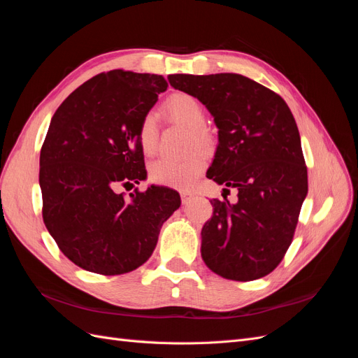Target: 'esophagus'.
Wrapping results in <instances>:
<instances>
[{"instance_id": "esophagus-1", "label": "esophagus", "mask_w": 358, "mask_h": 358, "mask_svg": "<svg viewBox=\"0 0 358 358\" xmlns=\"http://www.w3.org/2000/svg\"><path fill=\"white\" fill-rule=\"evenodd\" d=\"M180 197H182V203L185 204V203H188L194 197V192H191V191H182L180 192Z\"/></svg>"}]
</instances>
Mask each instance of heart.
Instances as JSON below:
<instances>
[{"label":"heart","mask_w":358,"mask_h":358,"mask_svg":"<svg viewBox=\"0 0 358 358\" xmlns=\"http://www.w3.org/2000/svg\"><path fill=\"white\" fill-rule=\"evenodd\" d=\"M166 115L183 127L191 129V148H208L210 134L206 129L208 115L204 106L187 92H178L169 96L164 103ZM138 143L145 155H152L158 145V125L154 113H146L138 125ZM206 169V158L201 154L194 155L185 161L161 158L149 167V178L154 183L164 187L189 188L200 178Z\"/></svg>","instance_id":"1"}]
</instances>
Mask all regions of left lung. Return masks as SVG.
<instances>
[{"mask_svg": "<svg viewBox=\"0 0 358 358\" xmlns=\"http://www.w3.org/2000/svg\"><path fill=\"white\" fill-rule=\"evenodd\" d=\"M169 82L212 113L220 145L208 178L237 189L236 204L210 201L204 263L225 279L263 278L282 262L308 194L294 116L282 96L242 74H170Z\"/></svg>", "mask_w": 358, "mask_h": 358, "instance_id": "8db88e82", "label": "left lung"}]
</instances>
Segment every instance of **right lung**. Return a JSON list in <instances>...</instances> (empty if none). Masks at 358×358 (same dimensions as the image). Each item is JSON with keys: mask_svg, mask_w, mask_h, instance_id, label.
I'll list each match as a JSON object with an SVG mask.
<instances>
[{"mask_svg": "<svg viewBox=\"0 0 358 358\" xmlns=\"http://www.w3.org/2000/svg\"><path fill=\"white\" fill-rule=\"evenodd\" d=\"M167 86L158 74L100 73L52 117L40 152L43 221L61 252L88 272L112 276L142 266L180 206L164 187L136 189L128 200L116 192L146 179L138 125Z\"/></svg>", "mask_w": 358, "mask_h": 358, "instance_id": "obj_1", "label": "right lung"}]
</instances>
